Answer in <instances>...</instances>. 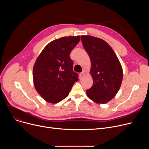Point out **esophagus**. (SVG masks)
Returning <instances> with one entry per match:
<instances>
[{"label": "esophagus", "mask_w": 149, "mask_h": 149, "mask_svg": "<svg viewBox=\"0 0 149 149\" xmlns=\"http://www.w3.org/2000/svg\"><path fill=\"white\" fill-rule=\"evenodd\" d=\"M84 76H85V74H84V72H81V73L80 74V79H82Z\"/></svg>", "instance_id": "1"}]
</instances>
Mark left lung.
Segmentation results:
<instances>
[{"instance_id": "8db88e82", "label": "left lung", "mask_w": 149, "mask_h": 149, "mask_svg": "<svg viewBox=\"0 0 149 149\" xmlns=\"http://www.w3.org/2000/svg\"><path fill=\"white\" fill-rule=\"evenodd\" d=\"M81 42L91 61L92 86L86 91L93 102L106 104L118 93L123 81L122 66L106 42L91 36H81Z\"/></svg>"}]
</instances>
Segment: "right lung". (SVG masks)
Listing matches in <instances>:
<instances>
[{"mask_svg": "<svg viewBox=\"0 0 149 149\" xmlns=\"http://www.w3.org/2000/svg\"><path fill=\"white\" fill-rule=\"evenodd\" d=\"M80 40L79 36L56 39L47 45L37 58L33 66V83L46 102L55 104L65 99L79 80L69 55Z\"/></svg>", "mask_w": 149, "mask_h": 149, "instance_id": "right-lung-1", "label": "right lung"}]
</instances>
